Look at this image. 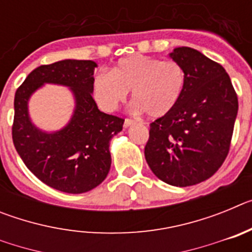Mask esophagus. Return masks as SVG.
<instances>
[{
    "label": "esophagus",
    "instance_id": "obj_1",
    "mask_svg": "<svg viewBox=\"0 0 252 252\" xmlns=\"http://www.w3.org/2000/svg\"><path fill=\"white\" fill-rule=\"evenodd\" d=\"M135 124V121H133L132 119H125V122H124V126L125 127H128V126H131V125Z\"/></svg>",
    "mask_w": 252,
    "mask_h": 252
}]
</instances>
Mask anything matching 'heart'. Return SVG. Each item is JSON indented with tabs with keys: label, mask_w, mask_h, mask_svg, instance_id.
I'll return each mask as SVG.
<instances>
[{
	"label": "heart",
	"mask_w": 252,
	"mask_h": 252,
	"mask_svg": "<svg viewBox=\"0 0 252 252\" xmlns=\"http://www.w3.org/2000/svg\"><path fill=\"white\" fill-rule=\"evenodd\" d=\"M186 86L187 73L180 63L136 54L120 59L110 73L95 74L92 90L106 111L116 110L131 91L136 111L158 119L174 110Z\"/></svg>",
	"instance_id": "heart-1"
}]
</instances>
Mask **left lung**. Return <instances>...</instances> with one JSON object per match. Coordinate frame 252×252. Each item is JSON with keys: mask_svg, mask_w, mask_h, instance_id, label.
<instances>
[{"mask_svg": "<svg viewBox=\"0 0 252 252\" xmlns=\"http://www.w3.org/2000/svg\"><path fill=\"white\" fill-rule=\"evenodd\" d=\"M170 57L183 65L187 86L174 110L150 124L145 159L162 182L194 186L226 160L239 101L221 64L188 46L174 49Z\"/></svg>", "mask_w": 252, "mask_h": 252, "instance_id": "8db88e82", "label": "left lung"}]
</instances>
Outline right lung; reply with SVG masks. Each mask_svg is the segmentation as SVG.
<instances>
[{
  "instance_id": "right-lung-1",
  "label": "right lung",
  "mask_w": 252,
  "mask_h": 252,
  "mask_svg": "<svg viewBox=\"0 0 252 252\" xmlns=\"http://www.w3.org/2000/svg\"><path fill=\"white\" fill-rule=\"evenodd\" d=\"M95 66L92 60L72 59L40 65L15 93L13 145L29 170L60 192H88L106 179L111 168L110 140L124 126V119L101 112L92 98ZM44 83L68 85L76 95L75 115L59 133H41L27 116L28 97Z\"/></svg>"
}]
</instances>
